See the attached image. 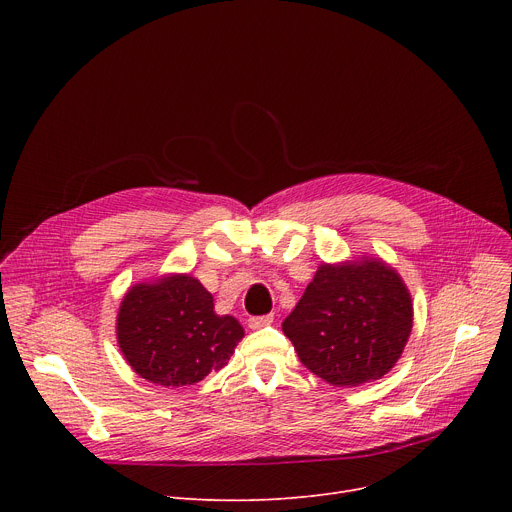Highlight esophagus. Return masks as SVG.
Masks as SVG:
<instances>
[{"label": "esophagus", "instance_id": "esophagus-1", "mask_svg": "<svg viewBox=\"0 0 512 512\" xmlns=\"http://www.w3.org/2000/svg\"><path fill=\"white\" fill-rule=\"evenodd\" d=\"M272 321H274V315H272V313H270V315H255V317H249V328L259 330V328L270 326Z\"/></svg>", "mask_w": 512, "mask_h": 512}]
</instances>
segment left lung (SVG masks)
I'll list each match as a JSON object with an SVG mask.
<instances>
[{"label":"left lung","mask_w":512,"mask_h":512,"mask_svg":"<svg viewBox=\"0 0 512 512\" xmlns=\"http://www.w3.org/2000/svg\"><path fill=\"white\" fill-rule=\"evenodd\" d=\"M413 326L407 286L390 265L324 263L282 330L301 363L334 386H359L388 373Z\"/></svg>","instance_id":"left-lung-1"}]
</instances>
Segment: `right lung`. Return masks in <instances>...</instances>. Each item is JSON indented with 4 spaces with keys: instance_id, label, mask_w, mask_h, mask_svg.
I'll return each mask as SVG.
<instances>
[{
    "instance_id": "right-lung-1",
    "label": "right lung",
    "mask_w": 512,
    "mask_h": 512,
    "mask_svg": "<svg viewBox=\"0 0 512 512\" xmlns=\"http://www.w3.org/2000/svg\"><path fill=\"white\" fill-rule=\"evenodd\" d=\"M118 344L130 367L159 386H191L220 371L242 338L230 315L191 276L132 286L118 313Z\"/></svg>"
}]
</instances>
